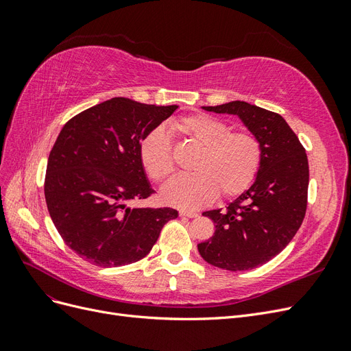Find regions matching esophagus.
<instances>
[{"instance_id":"obj_1","label":"esophagus","mask_w":351,"mask_h":351,"mask_svg":"<svg viewBox=\"0 0 351 351\" xmlns=\"http://www.w3.org/2000/svg\"><path fill=\"white\" fill-rule=\"evenodd\" d=\"M180 217L183 218H196L197 214L193 210H180Z\"/></svg>"}]
</instances>
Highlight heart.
I'll use <instances>...</instances> for the list:
<instances>
[{
  "mask_svg": "<svg viewBox=\"0 0 351 351\" xmlns=\"http://www.w3.org/2000/svg\"><path fill=\"white\" fill-rule=\"evenodd\" d=\"M171 125L199 154L192 164L193 176L177 177L162 189L167 204L196 209L210 204L217 195L231 199L250 187L263 156L256 134L247 130L231 132L228 123L208 114L183 117ZM139 154L146 174L154 182L161 183L174 173L173 145L162 129L145 136Z\"/></svg>",
  "mask_w": 351,
  "mask_h": 351,
  "instance_id": "heart-1",
  "label": "heart"
}]
</instances>
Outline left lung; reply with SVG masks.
<instances>
[{"label": "left lung", "mask_w": 351, "mask_h": 351, "mask_svg": "<svg viewBox=\"0 0 351 351\" xmlns=\"http://www.w3.org/2000/svg\"><path fill=\"white\" fill-rule=\"evenodd\" d=\"M237 115L262 145V164L254 183L226 209L206 210L215 224L209 240L199 243L200 256L227 271H247L269 262L300 228L307 206L309 164L303 145L277 112L244 101L204 107Z\"/></svg>", "instance_id": "1"}]
</instances>
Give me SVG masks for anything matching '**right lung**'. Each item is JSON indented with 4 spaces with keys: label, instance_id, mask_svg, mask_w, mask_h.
I'll return each mask as SVG.
<instances>
[{
    "label": "right lung",
    "instance_id": "right-lung-1",
    "mask_svg": "<svg viewBox=\"0 0 351 351\" xmlns=\"http://www.w3.org/2000/svg\"><path fill=\"white\" fill-rule=\"evenodd\" d=\"M178 107L112 98L74 115L52 146L45 200L67 246L98 267H123L143 259L169 219L171 208H129L154 190L139 147Z\"/></svg>",
    "mask_w": 351,
    "mask_h": 351
}]
</instances>
